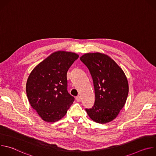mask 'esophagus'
Returning a JSON list of instances; mask_svg holds the SVG:
<instances>
[{
  "instance_id": "34e87169",
  "label": "esophagus",
  "mask_w": 156,
  "mask_h": 156,
  "mask_svg": "<svg viewBox=\"0 0 156 156\" xmlns=\"http://www.w3.org/2000/svg\"><path fill=\"white\" fill-rule=\"evenodd\" d=\"M76 100L78 102H80L81 100V97H80V96H78L76 97Z\"/></svg>"
}]
</instances>
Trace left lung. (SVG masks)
Wrapping results in <instances>:
<instances>
[{"instance_id": "obj_1", "label": "left lung", "mask_w": 156, "mask_h": 156, "mask_svg": "<svg viewBox=\"0 0 156 156\" xmlns=\"http://www.w3.org/2000/svg\"><path fill=\"white\" fill-rule=\"evenodd\" d=\"M93 78L95 102L86 111L94 122L106 123L115 119L125 104L128 83L122 69L108 55L87 53L80 57Z\"/></svg>"}]
</instances>
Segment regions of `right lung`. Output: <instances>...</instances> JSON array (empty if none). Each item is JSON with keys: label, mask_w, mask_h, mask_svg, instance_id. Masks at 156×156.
<instances>
[{"label": "right lung", "mask_w": 156, "mask_h": 156, "mask_svg": "<svg viewBox=\"0 0 156 156\" xmlns=\"http://www.w3.org/2000/svg\"><path fill=\"white\" fill-rule=\"evenodd\" d=\"M78 57L75 53L57 51L39 63L29 75L27 97L43 120H60L73 104L75 98L67 91L66 73Z\"/></svg>", "instance_id": "add662e5"}]
</instances>
